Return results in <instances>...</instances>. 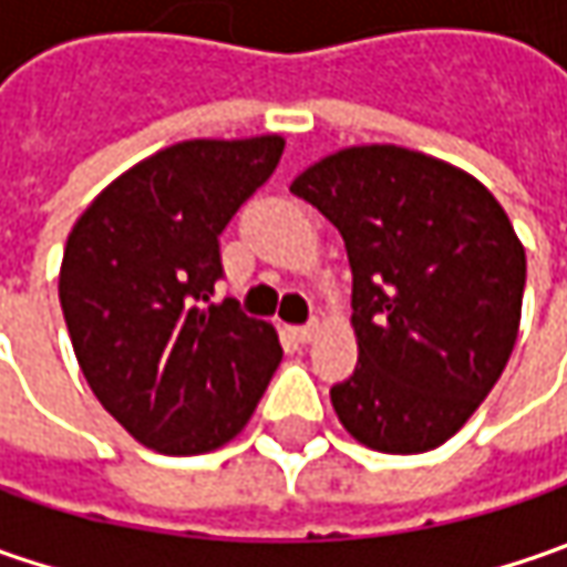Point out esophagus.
Segmentation results:
<instances>
[{"label": "esophagus", "instance_id": "1", "mask_svg": "<svg viewBox=\"0 0 567 567\" xmlns=\"http://www.w3.org/2000/svg\"><path fill=\"white\" fill-rule=\"evenodd\" d=\"M318 328H321V321L318 318H312L309 324H299V328H290V334H293V340H299V343H309V340L316 338Z\"/></svg>", "mask_w": 567, "mask_h": 567}]
</instances>
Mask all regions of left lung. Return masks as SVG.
Masks as SVG:
<instances>
[{"label":"left lung","instance_id":"obj_1","mask_svg":"<svg viewBox=\"0 0 567 567\" xmlns=\"http://www.w3.org/2000/svg\"><path fill=\"white\" fill-rule=\"evenodd\" d=\"M343 236L360 362L331 388L343 429L384 454L445 445L517 340L527 255L457 166L394 144L338 151L290 186Z\"/></svg>","mask_w":567,"mask_h":567}]
</instances>
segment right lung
I'll list each match as a JSON object with an SVG mask.
<instances>
[{
	"instance_id": "obj_1",
	"label": "right lung",
	"mask_w": 567,
	"mask_h": 567,
	"mask_svg": "<svg viewBox=\"0 0 567 567\" xmlns=\"http://www.w3.org/2000/svg\"><path fill=\"white\" fill-rule=\"evenodd\" d=\"M280 154V135L173 144L103 188L69 233L59 302L78 365L144 447L227 445L280 365L271 324L214 299L220 233Z\"/></svg>"
}]
</instances>
